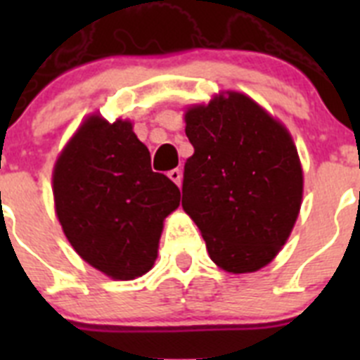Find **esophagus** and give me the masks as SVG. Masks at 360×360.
Returning <instances> with one entry per match:
<instances>
[{
	"label": "esophagus",
	"mask_w": 360,
	"mask_h": 360,
	"mask_svg": "<svg viewBox=\"0 0 360 360\" xmlns=\"http://www.w3.org/2000/svg\"><path fill=\"white\" fill-rule=\"evenodd\" d=\"M167 176L173 180L174 184H176L178 187H180V184H182V169H178V167H174V169H171L169 173H167Z\"/></svg>",
	"instance_id": "esophagus-1"
}]
</instances>
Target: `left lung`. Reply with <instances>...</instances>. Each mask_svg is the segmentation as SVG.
Returning a JSON list of instances; mask_svg holds the SVG:
<instances>
[{
  "label": "left lung",
  "mask_w": 360,
  "mask_h": 360,
  "mask_svg": "<svg viewBox=\"0 0 360 360\" xmlns=\"http://www.w3.org/2000/svg\"><path fill=\"white\" fill-rule=\"evenodd\" d=\"M186 124L195 153L184 165V211L216 265L256 272L281 250L301 207L303 171L292 136L234 91L187 110Z\"/></svg>",
  "instance_id": "obj_1"
}]
</instances>
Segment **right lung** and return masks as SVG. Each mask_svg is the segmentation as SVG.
Returning <instances> with one entry per match:
<instances>
[{"instance_id":"obj_1","label":"right lung","mask_w":360,"mask_h":360,"mask_svg":"<svg viewBox=\"0 0 360 360\" xmlns=\"http://www.w3.org/2000/svg\"><path fill=\"white\" fill-rule=\"evenodd\" d=\"M56 212L75 252L113 279H135L157 259L164 218L180 189L151 171L131 122L84 120L57 158Z\"/></svg>"}]
</instances>
